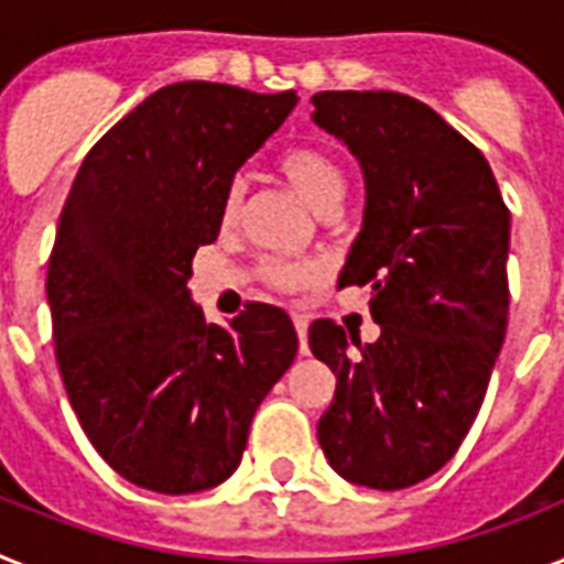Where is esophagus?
I'll return each mask as SVG.
<instances>
[{"mask_svg":"<svg viewBox=\"0 0 564 564\" xmlns=\"http://www.w3.org/2000/svg\"><path fill=\"white\" fill-rule=\"evenodd\" d=\"M293 328H296V337H300V355H308V319L296 314L293 316Z\"/></svg>","mask_w":564,"mask_h":564,"instance_id":"obj_1","label":"esophagus"}]
</instances>
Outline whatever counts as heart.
Masks as SVG:
<instances>
[{"instance_id": "obj_1", "label": "heart", "mask_w": 564, "mask_h": 564, "mask_svg": "<svg viewBox=\"0 0 564 564\" xmlns=\"http://www.w3.org/2000/svg\"><path fill=\"white\" fill-rule=\"evenodd\" d=\"M279 172H282L288 184L308 202V207L314 209V213H323V209L328 207H339L343 195H346V175H343L337 161H334L328 152H323V149L291 147L285 155L279 158ZM245 193H248L245 181H230V187L225 189V202H221V221H225V225H232V221L239 218L241 207H245ZM264 273H268V279L279 288L305 285L311 279V271L305 264L279 262V259L264 264Z\"/></svg>"}]
</instances>
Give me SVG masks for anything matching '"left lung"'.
<instances>
[{
  "label": "left lung",
  "mask_w": 564,
  "mask_h": 564,
  "mask_svg": "<svg viewBox=\"0 0 564 564\" xmlns=\"http://www.w3.org/2000/svg\"><path fill=\"white\" fill-rule=\"evenodd\" d=\"M314 120L357 158L362 227L339 285H369L380 337L316 319L308 346L337 375L316 438L334 473L403 490L458 453L507 332L510 213L487 158L398 91H319Z\"/></svg>",
  "instance_id": "left-lung-1"
}]
</instances>
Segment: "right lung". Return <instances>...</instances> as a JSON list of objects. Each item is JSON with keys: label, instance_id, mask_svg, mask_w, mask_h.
I'll return each instance as SVG.
<instances>
[{"label": "right lung", "instance_id": "obj_1", "mask_svg": "<svg viewBox=\"0 0 564 564\" xmlns=\"http://www.w3.org/2000/svg\"><path fill=\"white\" fill-rule=\"evenodd\" d=\"M296 100L158 88L91 147L65 198L45 282L59 375L91 446L143 490L227 481L296 357L282 308L253 302L207 325L187 285L195 250L221 230L225 189Z\"/></svg>", "mask_w": 564, "mask_h": 564}]
</instances>
